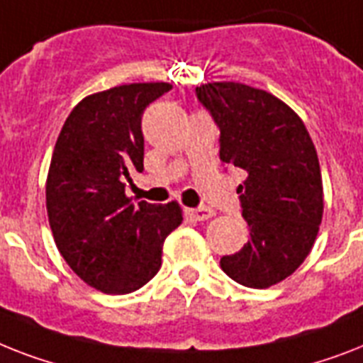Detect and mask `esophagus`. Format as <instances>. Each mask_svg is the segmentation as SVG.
<instances>
[{
    "label": "esophagus",
    "instance_id": "obj_1",
    "mask_svg": "<svg viewBox=\"0 0 363 363\" xmlns=\"http://www.w3.org/2000/svg\"><path fill=\"white\" fill-rule=\"evenodd\" d=\"M186 214L190 218H194L196 222H205V220H208V218L214 216V211L208 207H199V208H188Z\"/></svg>",
    "mask_w": 363,
    "mask_h": 363
}]
</instances>
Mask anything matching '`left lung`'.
<instances>
[{"instance_id":"8db88e82","label":"left lung","mask_w":363,"mask_h":363,"mask_svg":"<svg viewBox=\"0 0 363 363\" xmlns=\"http://www.w3.org/2000/svg\"><path fill=\"white\" fill-rule=\"evenodd\" d=\"M197 99L220 126V160L246 172L237 188L250 238L220 267L237 284L267 289L304 263L325 197L319 156L304 121L284 100L240 82H211Z\"/></svg>"}]
</instances>
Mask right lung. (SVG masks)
Here are the masks:
<instances>
[{
    "mask_svg": "<svg viewBox=\"0 0 363 363\" xmlns=\"http://www.w3.org/2000/svg\"><path fill=\"white\" fill-rule=\"evenodd\" d=\"M166 82L125 84L74 106L55 141L46 211L55 246L89 287L126 294L155 278L162 246L182 223L177 201H130L125 181L143 172L141 113L172 89Z\"/></svg>",
    "mask_w": 363,
    "mask_h": 363,
    "instance_id": "1",
    "label": "right lung"
}]
</instances>
